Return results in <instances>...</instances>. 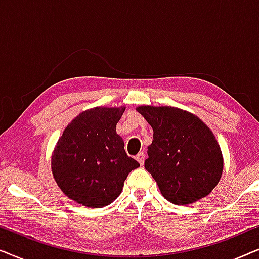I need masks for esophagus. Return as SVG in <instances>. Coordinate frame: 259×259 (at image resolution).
Instances as JSON below:
<instances>
[{
    "instance_id": "34e87169",
    "label": "esophagus",
    "mask_w": 259,
    "mask_h": 259,
    "mask_svg": "<svg viewBox=\"0 0 259 259\" xmlns=\"http://www.w3.org/2000/svg\"><path fill=\"white\" fill-rule=\"evenodd\" d=\"M145 159H146V155H145L144 152H139V153H138V155H137V160L139 161L140 165H144Z\"/></svg>"
}]
</instances>
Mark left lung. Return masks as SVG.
Returning <instances> with one entry per match:
<instances>
[{"mask_svg": "<svg viewBox=\"0 0 259 259\" xmlns=\"http://www.w3.org/2000/svg\"><path fill=\"white\" fill-rule=\"evenodd\" d=\"M137 111L153 128L145 168L162 196L176 205L206 197L223 172L222 151L212 131L179 108L140 106Z\"/></svg>", "mask_w": 259, "mask_h": 259, "instance_id": "obj_1", "label": "left lung"}]
</instances>
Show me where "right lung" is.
Listing matches in <instances>:
<instances>
[{
  "instance_id": "add662e5",
  "label": "right lung",
  "mask_w": 259,
  "mask_h": 259,
  "mask_svg": "<svg viewBox=\"0 0 259 259\" xmlns=\"http://www.w3.org/2000/svg\"><path fill=\"white\" fill-rule=\"evenodd\" d=\"M125 107L82 112L66 130L52 157L53 176L67 197L83 206H107L121 193L128 173L140 166L116 134Z\"/></svg>"
}]
</instances>
